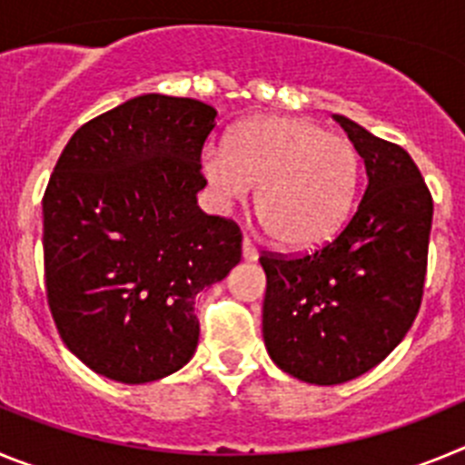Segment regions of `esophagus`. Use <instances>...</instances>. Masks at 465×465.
Returning <instances> with one entry per match:
<instances>
[{"instance_id":"34e87169","label":"esophagus","mask_w":465,"mask_h":465,"mask_svg":"<svg viewBox=\"0 0 465 465\" xmlns=\"http://www.w3.org/2000/svg\"><path fill=\"white\" fill-rule=\"evenodd\" d=\"M242 256H244L246 261H256V258H258L256 244H253L249 237H244V242H242Z\"/></svg>"}]
</instances>
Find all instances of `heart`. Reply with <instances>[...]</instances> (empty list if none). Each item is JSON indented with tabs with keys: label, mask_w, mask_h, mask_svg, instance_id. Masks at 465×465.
I'll return each instance as SVG.
<instances>
[{
	"label": "heart",
	"mask_w": 465,
	"mask_h": 465,
	"mask_svg": "<svg viewBox=\"0 0 465 465\" xmlns=\"http://www.w3.org/2000/svg\"><path fill=\"white\" fill-rule=\"evenodd\" d=\"M203 172L221 203H244L253 186L262 230L286 246L323 242L344 223L359 186L354 143L307 118L244 123L230 143H207Z\"/></svg>",
	"instance_id": "heart-1"
}]
</instances>
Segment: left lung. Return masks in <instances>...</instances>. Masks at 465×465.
Returning <instances> with one entry per match:
<instances>
[{
  "label": "left lung",
  "mask_w": 465,
  "mask_h": 465,
  "mask_svg": "<svg viewBox=\"0 0 465 465\" xmlns=\"http://www.w3.org/2000/svg\"><path fill=\"white\" fill-rule=\"evenodd\" d=\"M332 118L365 163L359 207L312 252L261 256L270 359L322 386L363 375L405 338L421 307L433 221V197L408 151Z\"/></svg>",
  "instance_id": "1"
}]
</instances>
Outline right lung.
Segmentation results:
<instances>
[{
  "label": "right lung",
  "mask_w": 465,
  "mask_h": 465,
  "mask_svg": "<svg viewBox=\"0 0 465 465\" xmlns=\"http://www.w3.org/2000/svg\"><path fill=\"white\" fill-rule=\"evenodd\" d=\"M216 109L139 94L81 125L44 193V274L53 322L90 371L163 380L200 338L195 295L242 258L235 221L197 207Z\"/></svg>",
  "instance_id": "right-lung-1"
}]
</instances>
